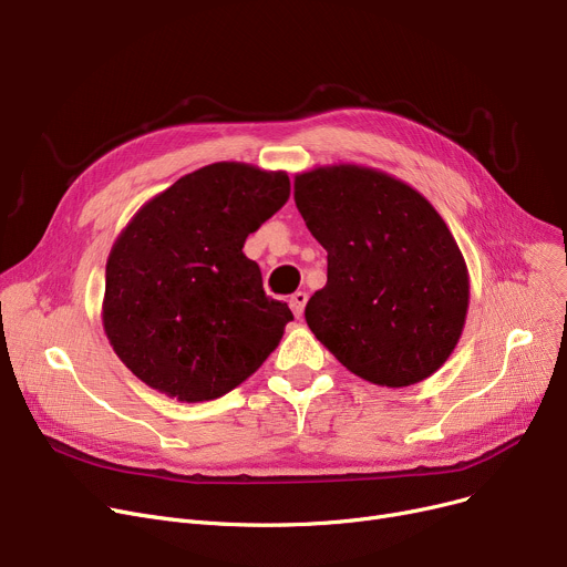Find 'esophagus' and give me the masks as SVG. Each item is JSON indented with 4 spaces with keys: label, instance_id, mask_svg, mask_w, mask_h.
Here are the masks:
<instances>
[{
    "label": "esophagus",
    "instance_id": "esophagus-1",
    "mask_svg": "<svg viewBox=\"0 0 567 567\" xmlns=\"http://www.w3.org/2000/svg\"><path fill=\"white\" fill-rule=\"evenodd\" d=\"M306 303H308V293H306V291H296V293H291V299H289V308H291L293 317H303Z\"/></svg>",
    "mask_w": 567,
    "mask_h": 567
}]
</instances>
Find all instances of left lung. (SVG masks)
<instances>
[{
	"label": "left lung",
	"mask_w": 567,
	"mask_h": 567,
	"mask_svg": "<svg viewBox=\"0 0 567 567\" xmlns=\"http://www.w3.org/2000/svg\"><path fill=\"white\" fill-rule=\"evenodd\" d=\"M293 199L329 252V280L306 306L317 340L377 385L402 389L434 374L468 308L466 264L436 208L361 165L299 174Z\"/></svg>",
	"instance_id": "8db88e82"
}]
</instances>
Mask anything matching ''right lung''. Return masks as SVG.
Here are the masks:
<instances>
[{"instance_id": "obj_1", "label": "right lung", "mask_w": 567, "mask_h": 567, "mask_svg": "<svg viewBox=\"0 0 567 567\" xmlns=\"http://www.w3.org/2000/svg\"><path fill=\"white\" fill-rule=\"evenodd\" d=\"M289 199V176L214 163L148 199L105 266L103 326L122 363L178 402L216 400L271 353L287 303L268 299L244 255Z\"/></svg>"}]
</instances>
